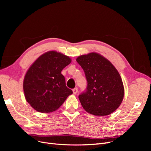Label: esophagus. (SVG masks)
I'll list each match as a JSON object with an SVG mask.
<instances>
[{
	"mask_svg": "<svg viewBox=\"0 0 151 151\" xmlns=\"http://www.w3.org/2000/svg\"><path fill=\"white\" fill-rule=\"evenodd\" d=\"M72 91H73V93H74V94H76L77 93V91H78V89H77V88H75L74 89H73Z\"/></svg>",
	"mask_w": 151,
	"mask_h": 151,
	"instance_id": "34e87169",
	"label": "esophagus"
}]
</instances>
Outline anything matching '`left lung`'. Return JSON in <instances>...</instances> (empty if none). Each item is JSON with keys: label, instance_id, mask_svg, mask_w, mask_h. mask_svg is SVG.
<instances>
[{"label": "left lung", "instance_id": "obj_1", "mask_svg": "<svg viewBox=\"0 0 151 151\" xmlns=\"http://www.w3.org/2000/svg\"><path fill=\"white\" fill-rule=\"evenodd\" d=\"M85 73L86 90L79 96L85 110L92 115L106 116L119 107L124 96L121 77L112 63L96 53L76 59Z\"/></svg>", "mask_w": 151, "mask_h": 151}]
</instances>
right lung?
<instances>
[{
  "label": "right lung",
  "instance_id": "add662e5",
  "mask_svg": "<svg viewBox=\"0 0 151 151\" xmlns=\"http://www.w3.org/2000/svg\"><path fill=\"white\" fill-rule=\"evenodd\" d=\"M70 58L55 51L41 55L27 71L23 82L26 101L35 110L50 113L62 106L73 93L65 84L61 72Z\"/></svg>",
  "mask_w": 151,
  "mask_h": 151
}]
</instances>
